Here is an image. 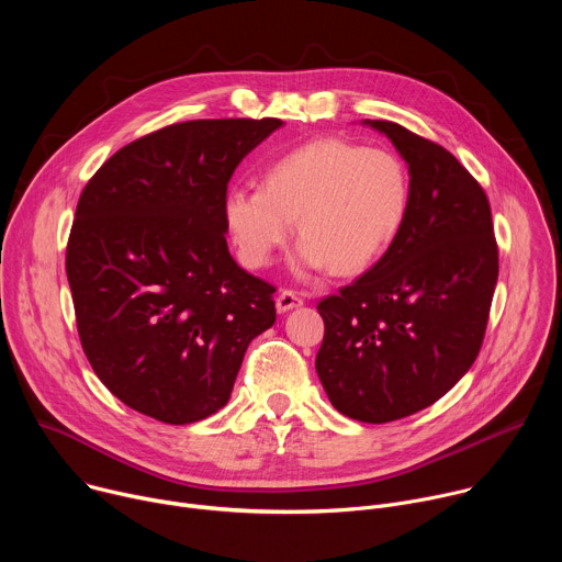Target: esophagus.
<instances>
[{
  "label": "esophagus",
  "mask_w": 562,
  "mask_h": 562,
  "mask_svg": "<svg viewBox=\"0 0 562 562\" xmlns=\"http://www.w3.org/2000/svg\"><path fill=\"white\" fill-rule=\"evenodd\" d=\"M302 304H304L302 295H300L297 291H291V289L280 291L278 297H276V306H278L280 313H286V311H291V308H295V306H302Z\"/></svg>",
  "instance_id": "34e87169"
}]
</instances>
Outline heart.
Listing matches in <instances>:
<instances>
[{"label": "heart", "instance_id": "b5f03b06", "mask_svg": "<svg viewBox=\"0 0 562 562\" xmlns=\"http://www.w3.org/2000/svg\"><path fill=\"white\" fill-rule=\"evenodd\" d=\"M412 176L403 157L345 139H313L267 167L262 189L231 187L224 222L239 258L267 267L289 243L293 220L302 239L295 271L353 276L373 267L403 233Z\"/></svg>", "mask_w": 562, "mask_h": 562}]
</instances>
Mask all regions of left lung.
<instances>
[{
  "label": "left lung",
  "instance_id": "1",
  "mask_svg": "<svg viewBox=\"0 0 562 562\" xmlns=\"http://www.w3.org/2000/svg\"><path fill=\"white\" fill-rule=\"evenodd\" d=\"M364 124L403 155L412 206L393 247L317 304L325 340L315 371L340 414L382 425L434 405L473 364L498 245L483 187L447 148L395 122Z\"/></svg>",
  "mask_w": 562,
  "mask_h": 562
}]
</instances>
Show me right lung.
Segmentation results:
<instances>
[{"label":"right lung","mask_w":562,"mask_h":562,"mask_svg":"<svg viewBox=\"0 0 562 562\" xmlns=\"http://www.w3.org/2000/svg\"><path fill=\"white\" fill-rule=\"evenodd\" d=\"M282 120H193L148 133L79 195L66 247L82 349L122 403L191 425L231 397L247 347L276 323V286L226 247L237 165Z\"/></svg>","instance_id":"obj_1"}]
</instances>
